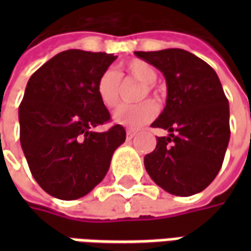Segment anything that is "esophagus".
Masks as SVG:
<instances>
[{"label":"esophagus","instance_id":"esophagus-1","mask_svg":"<svg viewBox=\"0 0 251 251\" xmlns=\"http://www.w3.org/2000/svg\"><path fill=\"white\" fill-rule=\"evenodd\" d=\"M126 136H127V138H129V140H131L133 137L136 136V131H134V130H126Z\"/></svg>","mask_w":251,"mask_h":251}]
</instances>
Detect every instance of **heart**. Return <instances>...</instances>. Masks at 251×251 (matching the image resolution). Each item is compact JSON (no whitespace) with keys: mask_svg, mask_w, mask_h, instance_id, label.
Wrapping results in <instances>:
<instances>
[{"mask_svg":"<svg viewBox=\"0 0 251 251\" xmlns=\"http://www.w3.org/2000/svg\"><path fill=\"white\" fill-rule=\"evenodd\" d=\"M121 76L130 77L142 83L138 91L137 99L141 100L148 97V94H156L153 83L157 80L158 74L156 68L148 62L134 59L127 62L118 74L114 70H106L99 76L97 82V95L100 103L107 109H113L120 103L121 97ZM157 113V106L152 100H144L136 104H126L115 110L113 118L117 124L127 126L130 129H138L154 118Z\"/></svg>","mask_w":251,"mask_h":251,"instance_id":"1","label":"heart"}]
</instances>
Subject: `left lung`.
<instances>
[{
  "label": "left lung",
  "mask_w": 251,
  "mask_h": 251,
  "mask_svg": "<svg viewBox=\"0 0 251 251\" xmlns=\"http://www.w3.org/2000/svg\"><path fill=\"white\" fill-rule=\"evenodd\" d=\"M163 72L167 104L152 124L168 130L144 158L145 169L176 196L201 192L221 171L230 140V110L216 72L184 50L134 52Z\"/></svg>",
  "instance_id": "obj_1"
}]
</instances>
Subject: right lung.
<instances>
[{
  "label": "right lung",
  "instance_id": "obj_1",
  "mask_svg": "<svg viewBox=\"0 0 251 251\" xmlns=\"http://www.w3.org/2000/svg\"><path fill=\"white\" fill-rule=\"evenodd\" d=\"M117 56L68 50L28 80L19 107L20 142L37 184L53 198L87 195L107 174L113 153L125 142L124 126L94 127L110 121L97 82Z\"/></svg>",
  "mask_w": 251,
  "mask_h": 251
}]
</instances>
